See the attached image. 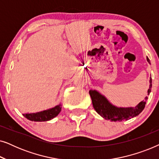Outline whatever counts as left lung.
<instances>
[{
	"label": "left lung",
	"instance_id": "1",
	"mask_svg": "<svg viewBox=\"0 0 159 159\" xmlns=\"http://www.w3.org/2000/svg\"><path fill=\"white\" fill-rule=\"evenodd\" d=\"M148 62L151 64L149 58L147 57ZM149 89L148 90V95L151 92L152 79L150 77ZM90 95L92 99L93 106L94 109L100 116H101L106 120L111 121H127L138 116L143 111L145 106L148 97L145 98L144 101H141L134 107H118L113 105L108 101L105 95H102L101 93L96 90H90Z\"/></svg>",
	"mask_w": 159,
	"mask_h": 159
}]
</instances>
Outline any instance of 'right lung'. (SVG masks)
I'll use <instances>...</instances> for the list:
<instances>
[{
    "label": "right lung",
    "mask_w": 159,
    "mask_h": 159,
    "mask_svg": "<svg viewBox=\"0 0 159 159\" xmlns=\"http://www.w3.org/2000/svg\"><path fill=\"white\" fill-rule=\"evenodd\" d=\"M61 104L54 106L53 108H48V109L42 111L40 112L36 113H27L23 114V116L32 121H46L51 120L52 119L57 116L58 114L61 111Z\"/></svg>",
    "instance_id": "1"
}]
</instances>
